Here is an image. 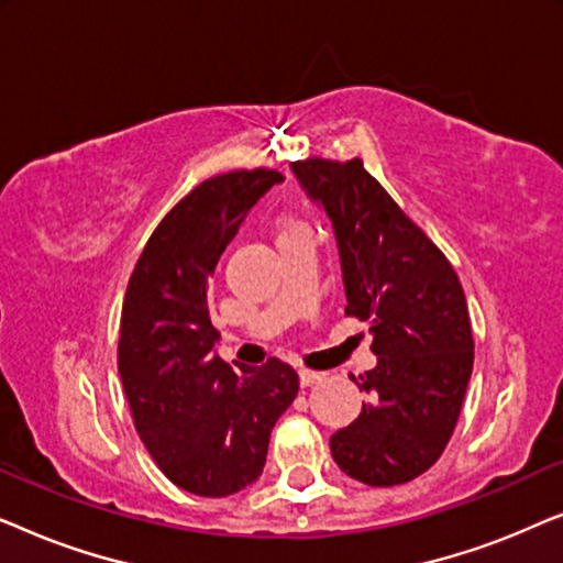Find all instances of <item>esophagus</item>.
Returning <instances> with one entry per match:
<instances>
[{
	"label": "esophagus",
	"mask_w": 563,
	"mask_h": 563,
	"mask_svg": "<svg viewBox=\"0 0 563 563\" xmlns=\"http://www.w3.org/2000/svg\"><path fill=\"white\" fill-rule=\"evenodd\" d=\"M322 376H325V374L310 372V368H299V384H302V387H312V384L322 382Z\"/></svg>",
	"instance_id": "esophagus-1"
}]
</instances>
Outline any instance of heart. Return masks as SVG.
<instances>
[{
	"instance_id": "1",
	"label": "heart",
	"mask_w": 563,
	"mask_h": 563,
	"mask_svg": "<svg viewBox=\"0 0 563 563\" xmlns=\"http://www.w3.org/2000/svg\"><path fill=\"white\" fill-rule=\"evenodd\" d=\"M295 230H305L302 225H297V222H287V225L282 228V235H289V233H295Z\"/></svg>"
}]
</instances>
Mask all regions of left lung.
Returning a JSON list of instances; mask_svg holds the SVG:
<instances>
[{"mask_svg": "<svg viewBox=\"0 0 563 563\" xmlns=\"http://www.w3.org/2000/svg\"><path fill=\"white\" fill-rule=\"evenodd\" d=\"M291 174L333 222L345 314L372 322L376 353L353 379L368 402L330 435V453L368 487L405 484L435 464L456 428L474 366L464 289L364 161H297Z\"/></svg>", "mask_w": 563, "mask_h": 563, "instance_id": "1", "label": "left lung"}]
</instances>
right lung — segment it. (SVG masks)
<instances>
[{"label":"right lung","instance_id":"obj_1","mask_svg":"<svg viewBox=\"0 0 563 563\" xmlns=\"http://www.w3.org/2000/svg\"><path fill=\"white\" fill-rule=\"evenodd\" d=\"M284 176L230 172L199 184L153 230L130 276L118 368L137 435L176 487L228 497L264 472L268 438L295 402V368L218 356L207 291L222 251Z\"/></svg>","mask_w":563,"mask_h":563}]
</instances>
